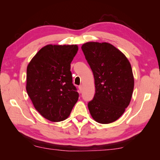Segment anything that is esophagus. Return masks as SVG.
Listing matches in <instances>:
<instances>
[{"label": "esophagus", "instance_id": "34e87169", "mask_svg": "<svg viewBox=\"0 0 160 160\" xmlns=\"http://www.w3.org/2000/svg\"><path fill=\"white\" fill-rule=\"evenodd\" d=\"M79 90H80V93H82V89H83V87H82V85H80V86H79Z\"/></svg>", "mask_w": 160, "mask_h": 160}]
</instances>
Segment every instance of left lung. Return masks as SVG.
Instances as JSON below:
<instances>
[{"instance_id":"obj_1","label":"left lung","mask_w":160,"mask_h":160,"mask_svg":"<svg viewBox=\"0 0 160 160\" xmlns=\"http://www.w3.org/2000/svg\"><path fill=\"white\" fill-rule=\"evenodd\" d=\"M81 48L95 80L96 93L88 103L90 114L100 124L116 121L130 104L133 91L131 63L110 43L88 42Z\"/></svg>"}]
</instances>
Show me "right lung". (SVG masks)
<instances>
[{
	"instance_id": "add662e5",
	"label": "right lung",
	"mask_w": 160,
	"mask_h": 160,
	"mask_svg": "<svg viewBox=\"0 0 160 160\" xmlns=\"http://www.w3.org/2000/svg\"><path fill=\"white\" fill-rule=\"evenodd\" d=\"M78 51L77 45H47L28 64L27 92L36 109L49 121L66 120L78 100L70 71Z\"/></svg>"
}]
</instances>
